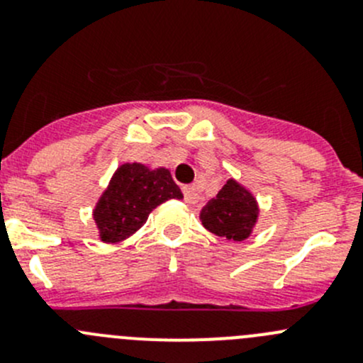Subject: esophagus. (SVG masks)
I'll return each mask as SVG.
<instances>
[{
	"label": "esophagus",
	"instance_id": "34e87169",
	"mask_svg": "<svg viewBox=\"0 0 363 363\" xmlns=\"http://www.w3.org/2000/svg\"><path fill=\"white\" fill-rule=\"evenodd\" d=\"M182 193H184V200L186 203H196L199 202V188L195 184H189L182 188Z\"/></svg>",
	"mask_w": 363,
	"mask_h": 363
}]
</instances>
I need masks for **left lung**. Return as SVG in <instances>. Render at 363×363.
I'll use <instances>...</instances> for the list:
<instances>
[{
	"label": "left lung",
	"instance_id": "obj_1",
	"mask_svg": "<svg viewBox=\"0 0 363 363\" xmlns=\"http://www.w3.org/2000/svg\"><path fill=\"white\" fill-rule=\"evenodd\" d=\"M258 203L244 186L230 179L216 199L208 200L200 212L208 232L230 240H246L258 219Z\"/></svg>",
	"mask_w": 363,
	"mask_h": 363
}]
</instances>
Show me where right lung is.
<instances>
[{
	"instance_id": "add662e5",
	"label": "right lung",
	"mask_w": 363,
	"mask_h": 363,
	"mask_svg": "<svg viewBox=\"0 0 363 363\" xmlns=\"http://www.w3.org/2000/svg\"><path fill=\"white\" fill-rule=\"evenodd\" d=\"M182 193L167 168L151 170L142 163H124L94 208V221L104 242H121L147 221V216L167 200Z\"/></svg>"
}]
</instances>
